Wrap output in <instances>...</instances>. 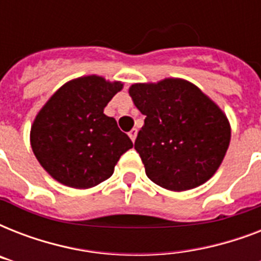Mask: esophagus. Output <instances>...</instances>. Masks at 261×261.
Instances as JSON below:
<instances>
[{"label":"esophagus","instance_id":"1","mask_svg":"<svg viewBox=\"0 0 261 261\" xmlns=\"http://www.w3.org/2000/svg\"><path fill=\"white\" fill-rule=\"evenodd\" d=\"M137 134H138V130H137V128H133V130H131L130 133H128V135H130V138H131V141H133V142H135Z\"/></svg>","mask_w":261,"mask_h":261}]
</instances>
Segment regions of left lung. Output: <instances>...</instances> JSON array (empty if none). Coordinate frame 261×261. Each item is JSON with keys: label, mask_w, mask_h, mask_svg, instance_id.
I'll use <instances>...</instances> for the list:
<instances>
[{"label": "left lung", "mask_w": 261, "mask_h": 261, "mask_svg": "<svg viewBox=\"0 0 261 261\" xmlns=\"http://www.w3.org/2000/svg\"><path fill=\"white\" fill-rule=\"evenodd\" d=\"M130 96L145 118L135 139L147 177L171 191L206 182L230 142V126L217 104L184 80L135 84Z\"/></svg>", "instance_id": "1"}]
</instances>
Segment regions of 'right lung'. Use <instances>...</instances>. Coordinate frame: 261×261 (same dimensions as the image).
<instances>
[{
	"label": "right lung",
	"instance_id": "obj_1",
	"mask_svg": "<svg viewBox=\"0 0 261 261\" xmlns=\"http://www.w3.org/2000/svg\"><path fill=\"white\" fill-rule=\"evenodd\" d=\"M123 84L88 75L65 84L53 94L31 128L34 154L48 173L67 187L90 188L110 178L128 135L104 114Z\"/></svg>",
	"mask_w": 261,
	"mask_h": 261
}]
</instances>
